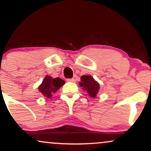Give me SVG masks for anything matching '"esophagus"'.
Listing matches in <instances>:
<instances>
[{
    "instance_id": "esophagus-1",
    "label": "esophagus",
    "mask_w": 151,
    "mask_h": 151,
    "mask_svg": "<svg viewBox=\"0 0 151 151\" xmlns=\"http://www.w3.org/2000/svg\"><path fill=\"white\" fill-rule=\"evenodd\" d=\"M67 81H69V82H74V81H75V79H73V78H72V79H67Z\"/></svg>"
}]
</instances>
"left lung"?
Returning a JSON list of instances; mask_svg holds the SVG:
<instances>
[{"label": "left lung", "instance_id": "1", "mask_svg": "<svg viewBox=\"0 0 151 151\" xmlns=\"http://www.w3.org/2000/svg\"><path fill=\"white\" fill-rule=\"evenodd\" d=\"M79 84L83 90L86 91L91 98L96 97L100 88L99 84L90 75L82 76L81 77V82Z\"/></svg>", "mask_w": 151, "mask_h": 151}]
</instances>
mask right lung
Here are the masks:
<instances>
[{
  "mask_svg": "<svg viewBox=\"0 0 151 151\" xmlns=\"http://www.w3.org/2000/svg\"><path fill=\"white\" fill-rule=\"evenodd\" d=\"M65 84V81L60 78H53L47 75L42 84L39 86L38 89L44 96L51 98L53 93L56 92Z\"/></svg>",
  "mask_w": 151,
  "mask_h": 151,
  "instance_id": "1",
  "label": "right lung"
}]
</instances>
